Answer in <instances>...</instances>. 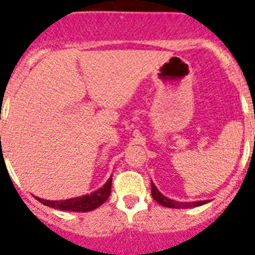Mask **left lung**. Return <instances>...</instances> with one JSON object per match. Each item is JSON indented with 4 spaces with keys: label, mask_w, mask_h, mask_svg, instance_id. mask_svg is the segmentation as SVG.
I'll return each instance as SVG.
<instances>
[{
    "label": "left lung",
    "mask_w": 255,
    "mask_h": 255,
    "mask_svg": "<svg viewBox=\"0 0 255 255\" xmlns=\"http://www.w3.org/2000/svg\"><path fill=\"white\" fill-rule=\"evenodd\" d=\"M151 195L153 198L159 203L162 205L165 208H170V209H189V208H195V206H202L205 203H208V201H195V202H178L175 199L167 198L166 195H163L161 191L157 189L153 181H151Z\"/></svg>",
    "instance_id": "left-lung-1"
}]
</instances>
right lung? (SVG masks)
I'll use <instances>...</instances> for the list:
<instances>
[{
	"mask_svg": "<svg viewBox=\"0 0 255 255\" xmlns=\"http://www.w3.org/2000/svg\"><path fill=\"white\" fill-rule=\"evenodd\" d=\"M110 189H112V177L106 181L104 186L97 189L96 191H93L90 194L80 195V197H76V198L64 199V201H49V199L38 198V197H35V198L43 205H46L49 208L57 209V210L86 213L92 212L98 206H101L102 203H105L109 198Z\"/></svg>",
	"mask_w": 255,
	"mask_h": 255,
	"instance_id": "add662e5",
	"label": "right lung"
}]
</instances>
